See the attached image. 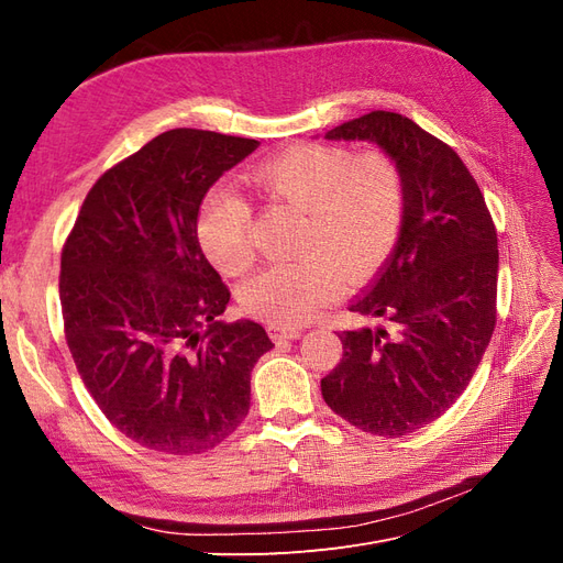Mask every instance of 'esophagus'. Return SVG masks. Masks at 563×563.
I'll return each instance as SVG.
<instances>
[{"mask_svg": "<svg viewBox=\"0 0 563 563\" xmlns=\"http://www.w3.org/2000/svg\"><path fill=\"white\" fill-rule=\"evenodd\" d=\"M267 331H269V338L275 340V343H282V340L300 338V329H291V327H275V323H272Z\"/></svg>", "mask_w": 563, "mask_h": 563, "instance_id": "obj_1", "label": "esophagus"}]
</instances>
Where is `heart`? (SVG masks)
<instances>
[{"instance_id": "obj_1", "label": "heart", "mask_w": 563, "mask_h": 563, "mask_svg": "<svg viewBox=\"0 0 563 563\" xmlns=\"http://www.w3.org/2000/svg\"><path fill=\"white\" fill-rule=\"evenodd\" d=\"M246 180L263 197L302 211L296 261L255 275L244 308L275 327H298L347 282H362L395 253L406 185L399 164L380 150L356 155L345 145L302 143L255 164ZM249 201L216 190L199 216V242L225 275H244L255 261Z\"/></svg>"}]
</instances>
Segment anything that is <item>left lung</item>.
I'll use <instances>...</instances> for the list:
<instances>
[{
  "instance_id": "left-lung-1",
  "label": "left lung",
  "mask_w": 563,
  "mask_h": 563,
  "mask_svg": "<svg viewBox=\"0 0 563 563\" xmlns=\"http://www.w3.org/2000/svg\"><path fill=\"white\" fill-rule=\"evenodd\" d=\"M327 139L371 141L395 159L406 216L378 279L350 305L378 323L338 333L343 360L321 380V395L354 428L404 437L449 411L490 343L496 225L463 159L413 119L373 110Z\"/></svg>"
}]
</instances>
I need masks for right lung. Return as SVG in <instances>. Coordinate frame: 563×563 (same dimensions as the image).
Returning <instances> with one entry per match:
<instances>
[{"label":"right lung","mask_w":563,"mask_h":563,"mask_svg":"<svg viewBox=\"0 0 563 563\" xmlns=\"http://www.w3.org/2000/svg\"><path fill=\"white\" fill-rule=\"evenodd\" d=\"M258 141L172 129L96 180L60 255L65 340L89 395L145 449L192 455L249 413L261 323L218 317L228 286L203 255L209 187Z\"/></svg>","instance_id":"right-lung-1"}]
</instances>
